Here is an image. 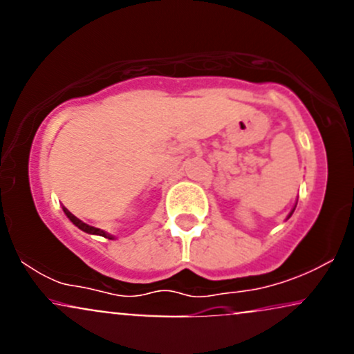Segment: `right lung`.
Masks as SVG:
<instances>
[{
	"instance_id": "1",
	"label": "right lung",
	"mask_w": 354,
	"mask_h": 354,
	"mask_svg": "<svg viewBox=\"0 0 354 354\" xmlns=\"http://www.w3.org/2000/svg\"><path fill=\"white\" fill-rule=\"evenodd\" d=\"M63 211H64V214H66V216L70 218V221L73 223V225H76V226H78V228H80V230H83L84 233H89V234H100V236H103V238L113 239L111 234L104 233L103 230H98V228H95V226H89V225H86V223H83V221H81V219L76 218L75 214L70 213V211H68L66 208H63Z\"/></svg>"
}]
</instances>
